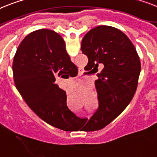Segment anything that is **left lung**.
<instances>
[{
    "label": "left lung",
    "instance_id": "obj_1",
    "mask_svg": "<svg viewBox=\"0 0 157 157\" xmlns=\"http://www.w3.org/2000/svg\"><path fill=\"white\" fill-rule=\"evenodd\" d=\"M81 50L88 57L85 70L98 77L95 86L99 106L88 121L86 129L99 130L114 120L132 100L138 84L140 58L126 35L107 25L89 31L82 40ZM101 65L104 67L98 72Z\"/></svg>",
    "mask_w": 157,
    "mask_h": 157
}]
</instances>
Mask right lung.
<instances>
[{"label": "right lung", "mask_w": 157, "mask_h": 157, "mask_svg": "<svg viewBox=\"0 0 157 157\" xmlns=\"http://www.w3.org/2000/svg\"><path fill=\"white\" fill-rule=\"evenodd\" d=\"M74 67L77 68L66 51L63 39L49 29L28 35L19 45L13 63L15 85L25 102L45 122L65 131L78 117L68 109L66 92L55 82L57 76L69 78Z\"/></svg>", "instance_id": "add662e5"}]
</instances>
